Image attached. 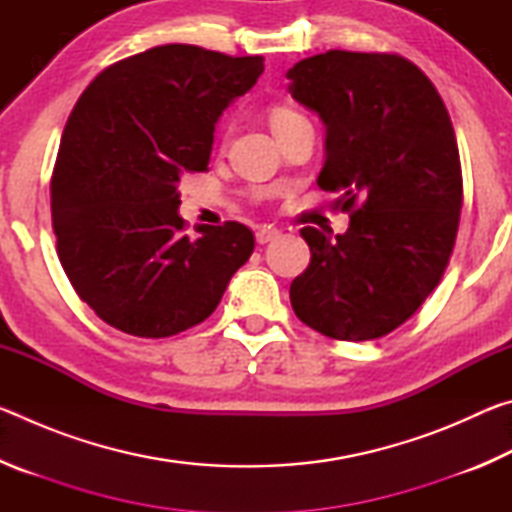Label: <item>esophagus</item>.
Segmentation results:
<instances>
[{"label": "esophagus", "instance_id": "1", "mask_svg": "<svg viewBox=\"0 0 512 512\" xmlns=\"http://www.w3.org/2000/svg\"><path fill=\"white\" fill-rule=\"evenodd\" d=\"M257 244H268V241H275L277 237H280V230H275V228H271V225H268V228H266V225H264V228H259L257 230Z\"/></svg>", "mask_w": 512, "mask_h": 512}]
</instances>
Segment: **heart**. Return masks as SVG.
Here are the masks:
<instances>
[{
  "instance_id": "obj_1",
  "label": "heart",
  "mask_w": 512,
  "mask_h": 512,
  "mask_svg": "<svg viewBox=\"0 0 512 512\" xmlns=\"http://www.w3.org/2000/svg\"><path fill=\"white\" fill-rule=\"evenodd\" d=\"M268 119H271L273 133H277V131H282V128L296 124V121H302L305 117H302L300 112L291 110V108H273L271 115H268Z\"/></svg>"
}]
</instances>
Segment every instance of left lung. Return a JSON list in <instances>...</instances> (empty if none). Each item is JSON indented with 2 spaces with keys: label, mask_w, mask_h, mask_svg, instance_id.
I'll return each instance as SVG.
<instances>
[{
  "label": "left lung",
  "mask_w": 512,
  "mask_h": 512,
  "mask_svg": "<svg viewBox=\"0 0 512 512\" xmlns=\"http://www.w3.org/2000/svg\"><path fill=\"white\" fill-rule=\"evenodd\" d=\"M287 79L327 128L318 187L350 214L336 241L300 230L311 262L291 282V307L329 339H381L420 309L452 257L463 207L452 119L427 74L397 54L329 49Z\"/></svg>",
  "instance_id": "8db88e82"
}]
</instances>
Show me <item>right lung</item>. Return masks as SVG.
Returning a JSON list of instances; mask_svg holds the SVG:
<instances>
[{
  "mask_svg": "<svg viewBox=\"0 0 512 512\" xmlns=\"http://www.w3.org/2000/svg\"><path fill=\"white\" fill-rule=\"evenodd\" d=\"M262 72V56L162 45L103 69L69 112L51 225L69 282L103 323L142 339L185 332L253 255L237 221L189 237L178 183L207 169L216 119Z\"/></svg>",
  "mask_w": 512,
  "mask_h": 512,
  "instance_id": "right-lung-1",
  "label": "right lung"
}]
</instances>
